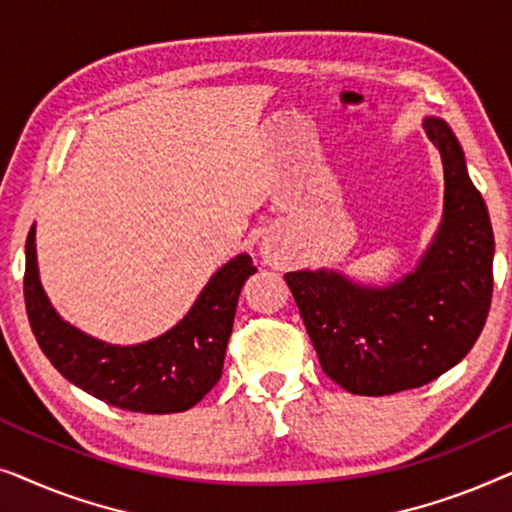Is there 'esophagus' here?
I'll list each match as a JSON object with an SVG mask.
<instances>
[{"instance_id":"34e87169","label":"esophagus","mask_w":512,"mask_h":512,"mask_svg":"<svg viewBox=\"0 0 512 512\" xmlns=\"http://www.w3.org/2000/svg\"><path fill=\"white\" fill-rule=\"evenodd\" d=\"M263 258H265V263H270V265H279V256H277L275 251H272V249H263Z\"/></svg>"}]
</instances>
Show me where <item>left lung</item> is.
I'll use <instances>...</instances> for the list:
<instances>
[{
	"mask_svg": "<svg viewBox=\"0 0 512 512\" xmlns=\"http://www.w3.org/2000/svg\"><path fill=\"white\" fill-rule=\"evenodd\" d=\"M445 170L443 221L415 272L363 286L335 270L286 272L321 370L349 394L436 380L471 352L492 305L494 233L450 125L424 118Z\"/></svg>",
	"mask_w": 512,
	"mask_h": 512,
	"instance_id": "8db88e82",
	"label": "left lung"
}]
</instances>
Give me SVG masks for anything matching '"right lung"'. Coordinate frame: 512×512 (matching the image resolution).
<instances>
[{"label":"right lung","mask_w":512,"mask_h":512,"mask_svg":"<svg viewBox=\"0 0 512 512\" xmlns=\"http://www.w3.org/2000/svg\"><path fill=\"white\" fill-rule=\"evenodd\" d=\"M256 268L235 256L200 291L177 326L142 345H109L55 312L39 282L34 226L25 244V307L41 352L62 377L100 401L130 412H184L221 380L240 291Z\"/></svg>","instance_id":"add662e5"}]
</instances>
